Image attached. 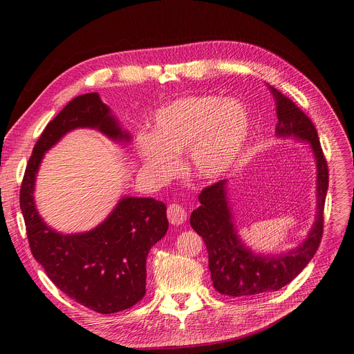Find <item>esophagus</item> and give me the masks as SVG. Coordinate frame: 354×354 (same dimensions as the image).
Listing matches in <instances>:
<instances>
[{"instance_id":"34e87169","label":"esophagus","mask_w":354,"mask_h":354,"mask_svg":"<svg viewBox=\"0 0 354 354\" xmlns=\"http://www.w3.org/2000/svg\"><path fill=\"white\" fill-rule=\"evenodd\" d=\"M167 216H168V221L171 223L173 225H180L186 221L187 218V212L186 209L183 208L181 205L178 203H171L168 206L167 209Z\"/></svg>"}]
</instances>
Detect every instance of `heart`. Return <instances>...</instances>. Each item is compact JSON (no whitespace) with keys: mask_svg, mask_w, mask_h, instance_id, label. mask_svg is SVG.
Wrapping results in <instances>:
<instances>
[{"mask_svg":"<svg viewBox=\"0 0 354 354\" xmlns=\"http://www.w3.org/2000/svg\"><path fill=\"white\" fill-rule=\"evenodd\" d=\"M250 131L246 106L214 95L186 96L158 109L151 136L139 138V158L158 180L177 176V156L185 153L198 178L221 177L240 158Z\"/></svg>","mask_w":354,"mask_h":354,"instance_id":"b5f03b06","label":"heart"}]
</instances>
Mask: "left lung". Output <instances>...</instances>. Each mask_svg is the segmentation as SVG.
Returning a JSON list of instances; mask_svg holds the SVG:
<instances>
[{
    "label": "left lung",
    "instance_id": "left-lung-1",
    "mask_svg": "<svg viewBox=\"0 0 354 354\" xmlns=\"http://www.w3.org/2000/svg\"><path fill=\"white\" fill-rule=\"evenodd\" d=\"M277 108L275 133L279 138H297L309 142L316 160V218L308 239L284 254H254L239 240L231 215L225 180L205 187L199 194L201 206L190 215V225L202 236L208 249L209 271L216 291L241 297L277 291L295 279L319 248L324 233V206L328 190V165L321 142L310 118L275 88L270 86Z\"/></svg>",
    "mask_w": 354,
    "mask_h": 354
}]
</instances>
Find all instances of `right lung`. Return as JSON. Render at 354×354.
Here are the masks:
<instances>
[{
  "label": "right lung",
  "mask_w": 354,
  "mask_h": 354,
  "mask_svg": "<svg viewBox=\"0 0 354 354\" xmlns=\"http://www.w3.org/2000/svg\"><path fill=\"white\" fill-rule=\"evenodd\" d=\"M98 129L114 140H129L100 95L71 100L46 124L36 142L20 187V209L33 258L51 281L98 313L126 310L146 293V258L168 230L167 206L152 198H123L102 224L80 234H61L35 208V180L44 153L67 131Z\"/></svg>",
  "instance_id": "right-lung-1"
}]
</instances>
